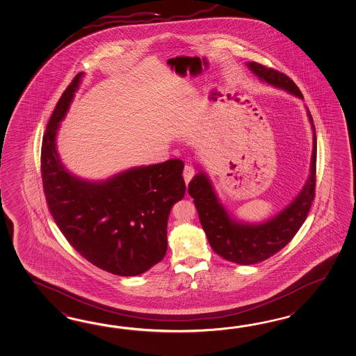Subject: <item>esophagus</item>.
Returning <instances> with one entry per match:
<instances>
[{
	"label": "esophagus",
	"instance_id": "esophagus-1",
	"mask_svg": "<svg viewBox=\"0 0 356 356\" xmlns=\"http://www.w3.org/2000/svg\"><path fill=\"white\" fill-rule=\"evenodd\" d=\"M195 175V170L193 168V167L189 166V165H186L185 168H184V172H182V176H184V180L186 184H189L190 180L193 179V176Z\"/></svg>",
	"mask_w": 356,
	"mask_h": 356
}]
</instances>
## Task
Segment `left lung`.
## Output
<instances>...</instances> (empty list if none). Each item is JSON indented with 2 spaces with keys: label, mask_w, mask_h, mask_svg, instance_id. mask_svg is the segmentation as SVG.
I'll use <instances>...</instances> for the list:
<instances>
[{
  "label": "left lung",
  "mask_w": 356,
  "mask_h": 356,
  "mask_svg": "<svg viewBox=\"0 0 356 356\" xmlns=\"http://www.w3.org/2000/svg\"><path fill=\"white\" fill-rule=\"evenodd\" d=\"M249 69L268 84L282 88L302 98L300 89L284 72L258 63H248ZM309 119L314 131V145L308 182L293 203L281 213L261 225H246L229 217L218 203L206 175L197 174L189 182V195L194 199L199 220L214 253L226 261L249 266L268 259L287 245L307 220L316 197V136L312 115Z\"/></svg>",
  "instance_id": "obj_1"
}]
</instances>
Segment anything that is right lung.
<instances>
[{
	"mask_svg": "<svg viewBox=\"0 0 356 356\" xmlns=\"http://www.w3.org/2000/svg\"><path fill=\"white\" fill-rule=\"evenodd\" d=\"M81 75L65 89L43 135L40 174L48 209L83 258L118 276H138L166 255L168 214L186 189L184 162L136 167L104 182L69 174L57 156L56 134Z\"/></svg>",
	"mask_w": 356,
	"mask_h": 356,
	"instance_id": "add662e5",
	"label": "right lung"
}]
</instances>
